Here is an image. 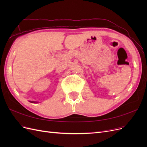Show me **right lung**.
Segmentation results:
<instances>
[{
	"mask_svg": "<svg viewBox=\"0 0 147 147\" xmlns=\"http://www.w3.org/2000/svg\"><path fill=\"white\" fill-rule=\"evenodd\" d=\"M29 102H31V103H35H35H38V102H37V101H31V100H30Z\"/></svg>",
	"mask_w": 147,
	"mask_h": 147,
	"instance_id": "1",
	"label": "right lung"
}]
</instances>
